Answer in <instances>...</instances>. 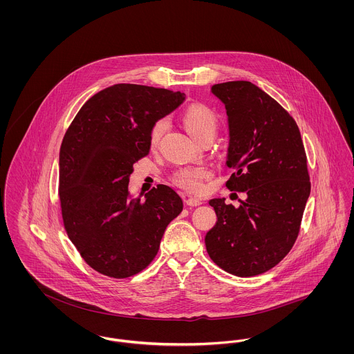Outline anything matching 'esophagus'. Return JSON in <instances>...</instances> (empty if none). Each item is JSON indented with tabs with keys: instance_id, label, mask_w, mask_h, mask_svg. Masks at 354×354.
I'll use <instances>...</instances> for the list:
<instances>
[{
	"instance_id": "esophagus-1",
	"label": "esophagus",
	"mask_w": 354,
	"mask_h": 354,
	"mask_svg": "<svg viewBox=\"0 0 354 354\" xmlns=\"http://www.w3.org/2000/svg\"><path fill=\"white\" fill-rule=\"evenodd\" d=\"M186 205L190 206V207H196V206L202 205V202L199 199H196V198H187L186 199Z\"/></svg>"
}]
</instances>
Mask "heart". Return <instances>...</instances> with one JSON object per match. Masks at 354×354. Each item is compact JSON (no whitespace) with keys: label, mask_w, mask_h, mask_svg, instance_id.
Segmentation results:
<instances>
[{"label":"heart","mask_w":354,"mask_h":354,"mask_svg":"<svg viewBox=\"0 0 354 354\" xmlns=\"http://www.w3.org/2000/svg\"><path fill=\"white\" fill-rule=\"evenodd\" d=\"M183 124L190 132L191 136L196 141H202L206 137H214L218 129V114L209 106L203 104H192L183 111L182 115ZM168 128V120L159 118L153 122L149 131V147L156 149L163 138L164 133ZM212 176V171L206 167L186 165L178 168L171 180L175 186L190 192V194H202L205 190V180Z\"/></svg>","instance_id":"1"}]
</instances>
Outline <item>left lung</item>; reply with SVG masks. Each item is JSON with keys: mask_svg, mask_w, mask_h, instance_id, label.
I'll return each mask as SVG.
<instances>
[{"mask_svg": "<svg viewBox=\"0 0 354 354\" xmlns=\"http://www.w3.org/2000/svg\"><path fill=\"white\" fill-rule=\"evenodd\" d=\"M229 120L226 182L246 192L240 207L212 199L216 226L206 234L210 259L226 272L249 277L267 272L291 250L311 183L295 120L272 97L248 81L212 87Z\"/></svg>", "mask_w": 354, "mask_h": 354, "instance_id": "8db88e82", "label": "left lung"}]
</instances>
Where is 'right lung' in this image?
<instances>
[{
    "instance_id": "right-lung-1",
    "label": "right lung",
    "mask_w": 354,
    "mask_h": 354,
    "mask_svg": "<svg viewBox=\"0 0 354 354\" xmlns=\"http://www.w3.org/2000/svg\"><path fill=\"white\" fill-rule=\"evenodd\" d=\"M185 94L118 83L93 95L63 137L59 201L63 225L94 271L125 279L158 254L164 230L183 210L180 196L159 185L145 199H129L133 164L149 153L155 121L176 109Z\"/></svg>"
}]
</instances>
